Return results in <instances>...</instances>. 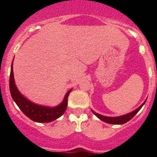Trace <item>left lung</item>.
I'll use <instances>...</instances> for the list:
<instances>
[{"instance_id":"left-lung-1","label":"left lung","mask_w":157,"mask_h":157,"mask_svg":"<svg viewBox=\"0 0 157 157\" xmlns=\"http://www.w3.org/2000/svg\"><path fill=\"white\" fill-rule=\"evenodd\" d=\"M145 101H145V102H144L141 106L138 107V109H135V110L133 111V112H130V113H128V114L123 115V116H117V117H109V116H101V115L98 114V113H97V112H95L93 110H92V112L96 116H97V117L99 118L100 120H102V121L105 122V123H110V124H123V123H126L127 122H128L129 120H131V119H132V118L134 117V116H135L138 112H139L140 109H141V107L145 105Z\"/></svg>"}]
</instances>
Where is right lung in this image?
I'll list each match as a JSON object with an SVG mask.
<instances>
[{
    "instance_id": "obj_1",
    "label": "right lung",
    "mask_w": 157,
    "mask_h": 157,
    "mask_svg": "<svg viewBox=\"0 0 157 157\" xmlns=\"http://www.w3.org/2000/svg\"><path fill=\"white\" fill-rule=\"evenodd\" d=\"M13 63V61H12ZM11 66L10 78H9V89L12 98L16 102L19 109L24 113L30 120L37 123H48L54 121L59 118L65 112L67 106V98L71 90L67 93L63 101L56 107H47L37 105L23 97L19 91L15 83L13 75V67Z\"/></svg>"
}]
</instances>
